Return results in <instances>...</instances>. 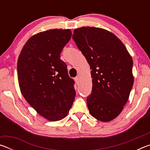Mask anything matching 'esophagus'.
Returning a JSON list of instances; mask_svg holds the SVG:
<instances>
[{
    "label": "esophagus",
    "mask_w": 150,
    "mask_h": 150,
    "mask_svg": "<svg viewBox=\"0 0 150 150\" xmlns=\"http://www.w3.org/2000/svg\"><path fill=\"white\" fill-rule=\"evenodd\" d=\"M79 80H80V77H79V76H77V77H75V82L77 83H78L79 82Z\"/></svg>",
    "instance_id": "esophagus-1"
}]
</instances>
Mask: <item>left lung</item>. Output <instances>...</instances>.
I'll return each mask as SVG.
<instances>
[{
  "mask_svg": "<svg viewBox=\"0 0 150 150\" xmlns=\"http://www.w3.org/2000/svg\"><path fill=\"white\" fill-rule=\"evenodd\" d=\"M72 38L92 69V92L87 98L90 114L102 122L113 120L132 88V58L121 40L105 29L79 28Z\"/></svg>",
  "mask_w": 150,
  "mask_h": 150,
  "instance_id": "8db88e82",
  "label": "left lung"
}]
</instances>
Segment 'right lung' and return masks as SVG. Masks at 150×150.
<instances>
[{
    "label": "right lung",
    "mask_w": 150,
    "mask_h": 150,
    "mask_svg": "<svg viewBox=\"0 0 150 150\" xmlns=\"http://www.w3.org/2000/svg\"><path fill=\"white\" fill-rule=\"evenodd\" d=\"M71 36L69 29L40 32L28 40L18 59L22 95L38 113L50 121L65 118L75 99V82L60 59Z\"/></svg>",
    "instance_id": "1"
}]
</instances>
